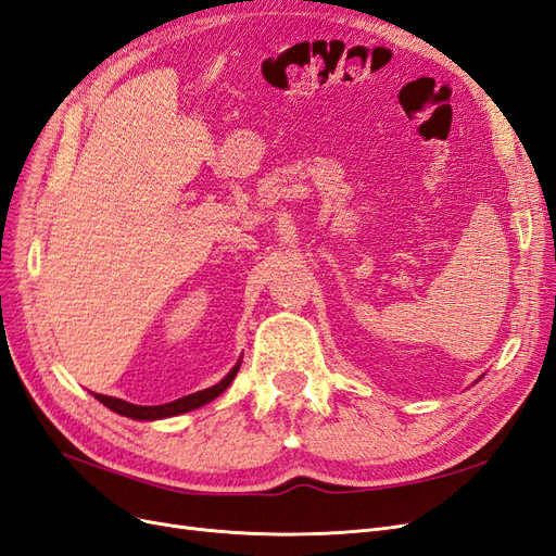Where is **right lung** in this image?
<instances>
[{"label":"right lung","instance_id":"1","mask_svg":"<svg viewBox=\"0 0 556 556\" xmlns=\"http://www.w3.org/2000/svg\"><path fill=\"white\" fill-rule=\"evenodd\" d=\"M241 368V359L233 364L231 371L217 382L213 387H208V390H201V392H194V394H188L182 399H176L172 403H162V406H137V403H129V401H123V399H115V396H106V394H94V399L99 403H104L106 408H111L113 413L117 415H125V417H131V419H148V422H153V419H164V417H174V415H182V413H190L194 408H201L206 406V403H211L213 399L220 396L227 387L231 384V380L237 378Z\"/></svg>","mask_w":556,"mask_h":556}]
</instances>
